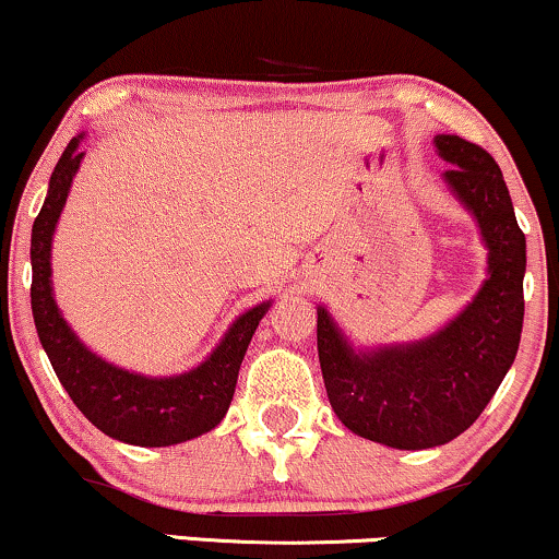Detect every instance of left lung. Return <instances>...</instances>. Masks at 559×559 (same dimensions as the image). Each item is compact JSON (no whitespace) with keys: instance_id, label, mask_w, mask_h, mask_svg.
Masks as SVG:
<instances>
[{"instance_id":"1","label":"left lung","mask_w":559,"mask_h":559,"mask_svg":"<svg viewBox=\"0 0 559 559\" xmlns=\"http://www.w3.org/2000/svg\"><path fill=\"white\" fill-rule=\"evenodd\" d=\"M451 162L443 178L475 214L487 273L475 301L428 341L353 350L317 309V353L328 400L353 433L392 449L441 447L464 433L511 369L524 324L526 237L515 222L498 162L479 144L436 136Z\"/></svg>"}]
</instances>
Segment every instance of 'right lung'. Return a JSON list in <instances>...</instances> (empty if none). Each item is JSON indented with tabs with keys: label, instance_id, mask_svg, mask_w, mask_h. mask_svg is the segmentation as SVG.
<instances>
[{
	"label": "right lung",
	"instance_id": "obj_1",
	"mask_svg": "<svg viewBox=\"0 0 559 559\" xmlns=\"http://www.w3.org/2000/svg\"><path fill=\"white\" fill-rule=\"evenodd\" d=\"M80 139H72L63 150L48 182L44 209L33 224L31 304L40 345L46 348L63 390L82 409L84 418L105 436L133 447H173L190 441L216 428L227 415L247 345L271 304H260L239 317L206 361L180 377H141L118 369L84 348V343L63 322L51 294V239L72 178L84 157Z\"/></svg>",
	"mask_w": 559,
	"mask_h": 559
}]
</instances>
